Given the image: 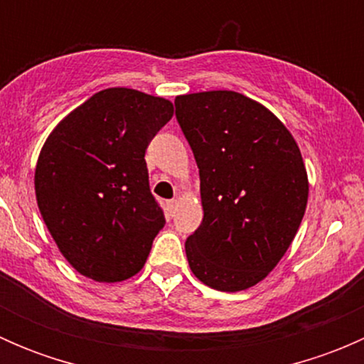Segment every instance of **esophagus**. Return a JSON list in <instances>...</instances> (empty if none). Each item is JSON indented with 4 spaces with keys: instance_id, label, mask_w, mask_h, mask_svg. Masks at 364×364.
I'll use <instances>...</instances> for the list:
<instances>
[{
    "instance_id": "1",
    "label": "esophagus",
    "mask_w": 364,
    "mask_h": 364,
    "mask_svg": "<svg viewBox=\"0 0 364 364\" xmlns=\"http://www.w3.org/2000/svg\"><path fill=\"white\" fill-rule=\"evenodd\" d=\"M176 205H178L176 200H168V203H167V211H168V215H171V216L176 213Z\"/></svg>"
}]
</instances>
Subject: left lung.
Returning a JSON list of instances; mask_svg holds the SVG:
<instances>
[{
  "label": "left lung",
  "instance_id": "8db88e82",
  "mask_svg": "<svg viewBox=\"0 0 364 364\" xmlns=\"http://www.w3.org/2000/svg\"><path fill=\"white\" fill-rule=\"evenodd\" d=\"M200 176L204 218L185 243L190 269L208 287L245 291L291 247L308 200V178L291 132L236 91L174 100Z\"/></svg>",
  "mask_w": 364,
  "mask_h": 364
}]
</instances>
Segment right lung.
Listing matches in <instances>:
<instances>
[{"label":"right lung","instance_id":"1","mask_svg":"<svg viewBox=\"0 0 364 364\" xmlns=\"http://www.w3.org/2000/svg\"><path fill=\"white\" fill-rule=\"evenodd\" d=\"M172 114L165 98L109 87L70 112L43 144L36 203L60 252L84 277L121 282L144 266L165 225L144 155Z\"/></svg>","mask_w":364,"mask_h":364}]
</instances>
